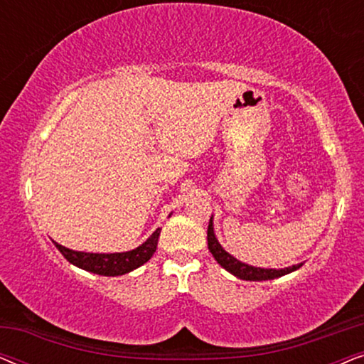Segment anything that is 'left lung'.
Here are the masks:
<instances>
[{
	"label": "left lung",
	"mask_w": 364,
	"mask_h": 364,
	"mask_svg": "<svg viewBox=\"0 0 364 364\" xmlns=\"http://www.w3.org/2000/svg\"><path fill=\"white\" fill-rule=\"evenodd\" d=\"M207 242H208V250L215 258L217 263L220 267L225 268L227 272H230L232 275H235L240 280H250V282H262V280H273V278L283 277L287 273H291L300 268L303 263H298V265H291L287 268H282V270H275V268H260V267H252L247 265L240 260H237L235 257H232L230 253L225 252L222 248L220 243H218L215 233H213V222L210 217V222H208L207 228Z\"/></svg>",
	"instance_id": "obj_1"
}]
</instances>
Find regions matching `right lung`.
<instances>
[{"label": "right lung", "mask_w": 364, "mask_h": 364, "mask_svg": "<svg viewBox=\"0 0 364 364\" xmlns=\"http://www.w3.org/2000/svg\"><path fill=\"white\" fill-rule=\"evenodd\" d=\"M159 235H161V228H157L142 245H139L131 252L122 253H86L69 250V248L59 245L56 242H54V245L69 263L82 268V270L104 277H119L136 270V268L151 260L157 248Z\"/></svg>", "instance_id": "add662e5"}]
</instances>
